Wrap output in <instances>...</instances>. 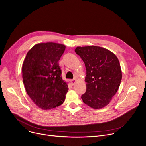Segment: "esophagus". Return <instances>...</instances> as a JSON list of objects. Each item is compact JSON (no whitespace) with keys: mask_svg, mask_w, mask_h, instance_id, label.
Masks as SVG:
<instances>
[{"mask_svg":"<svg viewBox=\"0 0 146 146\" xmlns=\"http://www.w3.org/2000/svg\"><path fill=\"white\" fill-rule=\"evenodd\" d=\"M76 82V79H73L71 81V83H72V85H74Z\"/></svg>","mask_w":146,"mask_h":146,"instance_id":"obj_1","label":"esophagus"}]
</instances>
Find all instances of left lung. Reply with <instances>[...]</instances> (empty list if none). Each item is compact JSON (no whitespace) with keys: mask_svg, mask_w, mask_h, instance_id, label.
Segmentation results:
<instances>
[{"mask_svg":"<svg viewBox=\"0 0 146 146\" xmlns=\"http://www.w3.org/2000/svg\"><path fill=\"white\" fill-rule=\"evenodd\" d=\"M75 52L84 61L86 70V90L81 96L83 102L93 109L106 107L121 81L118 58L106 48L96 46L77 47Z\"/></svg>","mask_w":146,"mask_h":146,"instance_id":"1","label":"left lung"}]
</instances>
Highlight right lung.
Returning <instances> with one entry per match:
<instances>
[{
  "mask_svg": "<svg viewBox=\"0 0 146 146\" xmlns=\"http://www.w3.org/2000/svg\"><path fill=\"white\" fill-rule=\"evenodd\" d=\"M65 46L47 42L34 45L28 52L22 66V77L27 93L39 108L48 110L61 105L68 85L61 77L58 61Z\"/></svg>",
  "mask_w": 146,
  "mask_h": 146,
  "instance_id": "add662e5",
  "label": "right lung"
}]
</instances>
